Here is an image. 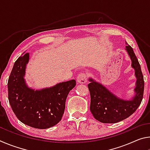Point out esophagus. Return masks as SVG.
Listing matches in <instances>:
<instances>
[{"instance_id": "esophagus-1", "label": "esophagus", "mask_w": 150, "mask_h": 150, "mask_svg": "<svg viewBox=\"0 0 150 150\" xmlns=\"http://www.w3.org/2000/svg\"><path fill=\"white\" fill-rule=\"evenodd\" d=\"M77 82L79 84H84L87 82V75L85 73H81L77 76Z\"/></svg>"}]
</instances>
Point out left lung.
I'll return each instance as SVG.
<instances>
[{"label": "left lung", "instance_id": "8db88e82", "mask_svg": "<svg viewBox=\"0 0 150 150\" xmlns=\"http://www.w3.org/2000/svg\"><path fill=\"white\" fill-rule=\"evenodd\" d=\"M126 44L125 50L132 61V67L135 71L136 77L134 96L129 100L120 98L100 83L91 77L88 79L90 110L94 118L100 122L114 124L127 118L137 110L143 98L144 81L140 65L132 48L126 42Z\"/></svg>", "mask_w": 150, "mask_h": 150}]
</instances>
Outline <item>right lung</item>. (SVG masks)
<instances>
[{
    "mask_svg": "<svg viewBox=\"0 0 150 150\" xmlns=\"http://www.w3.org/2000/svg\"><path fill=\"white\" fill-rule=\"evenodd\" d=\"M29 59V53H24L14 63L8 81L9 103L22 123L35 128H49L62 120L66 98L76 81L72 79L39 90L30 88L24 79Z\"/></svg>",
    "mask_w": 150,
    "mask_h": 150,
    "instance_id": "add662e5",
    "label": "right lung"
}]
</instances>
